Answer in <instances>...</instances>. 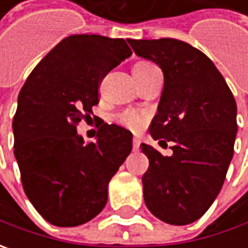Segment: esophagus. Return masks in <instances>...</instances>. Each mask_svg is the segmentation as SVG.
Segmentation results:
<instances>
[{
  "label": "esophagus",
  "instance_id": "esophagus-1",
  "mask_svg": "<svg viewBox=\"0 0 248 248\" xmlns=\"http://www.w3.org/2000/svg\"><path fill=\"white\" fill-rule=\"evenodd\" d=\"M139 143H140V142H139L138 138L132 139V149H134V150H138V149H139Z\"/></svg>",
  "mask_w": 248,
  "mask_h": 248
}]
</instances>
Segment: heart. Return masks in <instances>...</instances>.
Masks as SVG:
<instances>
[{
	"mask_svg": "<svg viewBox=\"0 0 248 248\" xmlns=\"http://www.w3.org/2000/svg\"><path fill=\"white\" fill-rule=\"evenodd\" d=\"M155 66L153 63L148 62V61H140V62H137L132 67V72L138 73L142 72V70H146L149 67ZM119 121L129 129H134V131H138V129L142 128V125L145 124V117L139 113H135V111H125L120 116Z\"/></svg>",
	"mask_w": 248,
	"mask_h": 248,
	"instance_id": "1",
	"label": "heart"
}]
</instances>
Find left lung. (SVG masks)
<instances>
[{"instance_id":"1","label":"left lung","mask_w":248,"mask_h":248,"mask_svg":"<svg viewBox=\"0 0 248 248\" xmlns=\"http://www.w3.org/2000/svg\"><path fill=\"white\" fill-rule=\"evenodd\" d=\"M128 43L163 70L164 88L149 132L172 143L171 156L140 145L149 158L145 203L163 222L192 224L224 185L237 132L236 100L211 59L195 46L174 38Z\"/></svg>"}]
</instances>
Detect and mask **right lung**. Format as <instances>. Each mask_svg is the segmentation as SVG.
I'll use <instances>...</instances> for the list:
<instances>
[{
  "label": "right lung",
  "instance_id": "right-lung-1",
  "mask_svg": "<svg viewBox=\"0 0 248 248\" xmlns=\"http://www.w3.org/2000/svg\"><path fill=\"white\" fill-rule=\"evenodd\" d=\"M131 53L123 38L73 34L44 56L19 92L15 157L24 193L49 224L82 225L106 205L132 134L99 120L98 140L85 145L77 125L99 103L105 76Z\"/></svg>",
  "mask_w": 248,
  "mask_h": 248
}]
</instances>
